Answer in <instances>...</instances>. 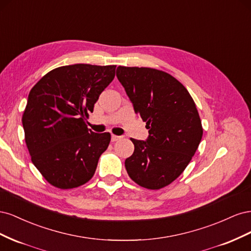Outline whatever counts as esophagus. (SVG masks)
Masks as SVG:
<instances>
[{"mask_svg": "<svg viewBox=\"0 0 251 251\" xmlns=\"http://www.w3.org/2000/svg\"><path fill=\"white\" fill-rule=\"evenodd\" d=\"M121 138V136H116V135H112V137H111V140L113 141V142H115V141H118V140H120Z\"/></svg>", "mask_w": 251, "mask_h": 251, "instance_id": "esophagus-1", "label": "esophagus"}]
</instances>
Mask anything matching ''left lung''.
<instances>
[{
	"label": "left lung",
	"instance_id": "1",
	"mask_svg": "<svg viewBox=\"0 0 251 251\" xmlns=\"http://www.w3.org/2000/svg\"><path fill=\"white\" fill-rule=\"evenodd\" d=\"M116 76L150 134L147 141L131 138L135 150L126 159V172L138 185L160 189L180 176L199 147L203 128L196 103L166 72L119 66Z\"/></svg>",
	"mask_w": 251,
	"mask_h": 251
}]
</instances>
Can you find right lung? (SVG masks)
I'll return each instance as SVG.
<instances>
[{
  "mask_svg": "<svg viewBox=\"0 0 251 251\" xmlns=\"http://www.w3.org/2000/svg\"><path fill=\"white\" fill-rule=\"evenodd\" d=\"M115 69L114 65L58 67L30 91L22 117L25 141L32 163L51 185L69 189L93 177L111 135L92 132L86 118Z\"/></svg>",
  "mask_w": 251,
  "mask_h": 251,
  "instance_id": "1",
  "label": "right lung"
}]
</instances>
